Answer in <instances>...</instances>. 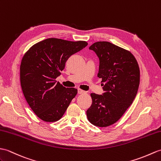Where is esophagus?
<instances>
[{"label":"esophagus","mask_w":161,"mask_h":161,"mask_svg":"<svg viewBox=\"0 0 161 161\" xmlns=\"http://www.w3.org/2000/svg\"><path fill=\"white\" fill-rule=\"evenodd\" d=\"M78 93H79V94H84V93H86V92L83 91V90L79 88L78 89Z\"/></svg>","instance_id":"esophagus-1"}]
</instances>
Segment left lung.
I'll return each mask as SVG.
<instances>
[{
    "label": "left lung",
    "instance_id": "1",
    "mask_svg": "<svg viewBox=\"0 0 161 161\" xmlns=\"http://www.w3.org/2000/svg\"><path fill=\"white\" fill-rule=\"evenodd\" d=\"M99 59L97 77L105 92L91 93L92 103L86 111L88 121L97 127H108L119 121L137 94L140 69L131 52L109 42L92 44Z\"/></svg>",
    "mask_w": 161,
    "mask_h": 161
}]
</instances>
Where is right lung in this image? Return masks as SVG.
I'll use <instances>...</instances> for the list:
<instances>
[{
	"instance_id": "obj_1",
	"label": "right lung",
	"mask_w": 161,
	"mask_h": 161,
	"mask_svg": "<svg viewBox=\"0 0 161 161\" xmlns=\"http://www.w3.org/2000/svg\"><path fill=\"white\" fill-rule=\"evenodd\" d=\"M88 45L86 41L48 38L30 47L22 58L20 85L26 101L38 117L46 122L62 118L77 90L65 88L55 80L72 55Z\"/></svg>"
}]
</instances>
